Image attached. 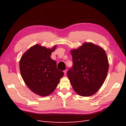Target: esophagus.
<instances>
[{
	"label": "esophagus",
	"instance_id": "obj_1",
	"mask_svg": "<svg viewBox=\"0 0 126 126\" xmlns=\"http://www.w3.org/2000/svg\"><path fill=\"white\" fill-rule=\"evenodd\" d=\"M67 69H66V70H64V71H63V72H64V75H66V74H67Z\"/></svg>",
	"mask_w": 126,
	"mask_h": 126
}]
</instances>
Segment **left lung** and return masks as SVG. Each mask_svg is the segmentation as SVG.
I'll return each mask as SVG.
<instances>
[{
  "mask_svg": "<svg viewBox=\"0 0 126 126\" xmlns=\"http://www.w3.org/2000/svg\"><path fill=\"white\" fill-rule=\"evenodd\" d=\"M73 66L67 76L75 92L83 97L96 93L108 74L109 63L104 49L91 43H85L71 50Z\"/></svg>",
  "mask_w": 126,
  "mask_h": 126,
  "instance_id": "obj_1",
  "label": "left lung"
}]
</instances>
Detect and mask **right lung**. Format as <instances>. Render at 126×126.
<instances>
[{"instance_id": "right-lung-1", "label": "right lung", "mask_w": 126, "mask_h": 126, "mask_svg": "<svg viewBox=\"0 0 126 126\" xmlns=\"http://www.w3.org/2000/svg\"><path fill=\"white\" fill-rule=\"evenodd\" d=\"M56 47L50 49L35 45L20 60L22 79L29 88L39 96H47L54 92L63 76V72L57 69L56 62L50 57Z\"/></svg>"}]
</instances>
